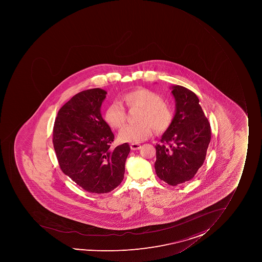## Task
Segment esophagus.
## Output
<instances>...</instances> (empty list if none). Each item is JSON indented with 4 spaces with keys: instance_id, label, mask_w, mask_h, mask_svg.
Returning <instances> with one entry per match:
<instances>
[{
    "instance_id": "esophagus-1",
    "label": "esophagus",
    "mask_w": 262,
    "mask_h": 262,
    "mask_svg": "<svg viewBox=\"0 0 262 262\" xmlns=\"http://www.w3.org/2000/svg\"><path fill=\"white\" fill-rule=\"evenodd\" d=\"M130 148H132V150H138V149H140L141 145L139 143H132Z\"/></svg>"
}]
</instances>
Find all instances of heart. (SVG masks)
I'll return each instance as SVG.
<instances>
[{"mask_svg": "<svg viewBox=\"0 0 262 262\" xmlns=\"http://www.w3.org/2000/svg\"><path fill=\"white\" fill-rule=\"evenodd\" d=\"M122 101L128 107H139L136 124L124 127L119 133V139L124 143H138L146 140L153 133H164L172 121V112L168 104L161 100L156 92L145 88H138L122 96ZM104 119L109 126L120 129L124 126L126 114L120 104L112 103L105 112Z\"/></svg>", "mask_w": 262, "mask_h": 262, "instance_id": "heart-1", "label": "heart"}]
</instances>
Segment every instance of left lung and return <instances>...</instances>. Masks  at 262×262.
Wrapping results in <instances>:
<instances>
[{
	"instance_id": "left-lung-1",
	"label": "left lung",
	"mask_w": 262,
	"mask_h": 262,
	"mask_svg": "<svg viewBox=\"0 0 262 262\" xmlns=\"http://www.w3.org/2000/svg\"><path fill=\"white\" fill-rule=\"evenodd\" d=\"M176 112L171 125L156 144L157 176L172 186L194 178L204 162L211 140V127L193 91L171 86Z\"/></svg>"
}]
</instances>
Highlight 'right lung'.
Listing matches in <instances>:
<instances>
[{
    "label": "right lung",
    "mask_w": 262,
    "mask_h": 262,
    "mask_svg": "<svg viewBox=\"0 0 262 262\" xmlns=\"http://www.w3.org/2000/svg\"><path fill=\"white\" fill-rule=\"evenodd\" d=\"M106 92L81 91L58 112L53 144L61 171L85 191L105 194L124 179L130 148L125 143L110 148L114 135L101 114Z\"/></svg>",
    "instance_id": "add662e5"
}]
</instances>
